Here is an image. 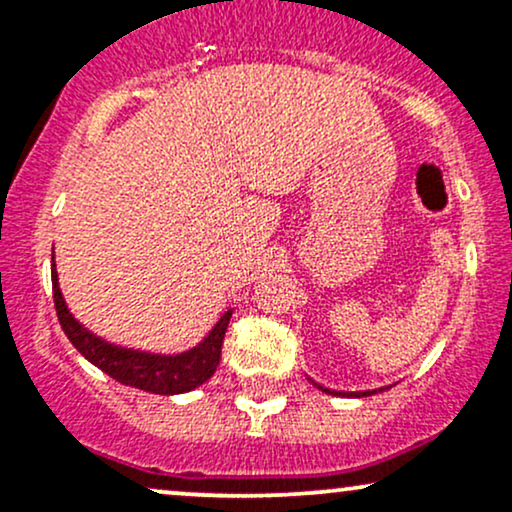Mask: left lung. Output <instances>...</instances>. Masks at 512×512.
<instances>
[{"instance_id":"8db88e82","label":"left lung","mask_w":512,"mask_h":512,"mask_svg":"<svg viewBox=\"0 0 512 512\" xmlns=\"http://www.w3.org/2000/svg\"><path fill=\"white\" fill-rule=\"evenodd\" d=\"M320 390H322V387H320ZM380 390H383V387H380ZM325 392H330V390H325ZM375 392H378V390H366V392H354V395H356V397H368V395H375Z\"/></svg>"}]
</instances>
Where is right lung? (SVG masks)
<instances>
[{
	"label": "right lung",
	"mask_w": 512,
	"mask_h": 512,
	"mask_svg": "<svg viewBox=\"0 0 512 512\" xmlns=\"http://www.w3.org/2000/svg\"><path fill=\"white\" fill-rule=\"evenodd\" d=\"M52 298H55V310L57 317H60L62 330L69 337V342L79 349L81 356L88 358L93 366L101 368L103 373H108L117 383L137 387V390L144 392H154V395H182V392H190L202 383H207L221 361V344L233 315V310H226L221 320L211 327V332L195 349L182 351V354L175 356H163L115 346L96 337L93 332H88L69 313L67 303H64L60 281H57L55 255H52Z\"/></svg>",
	"instance_id": "obj_1"
}]
</instances>
